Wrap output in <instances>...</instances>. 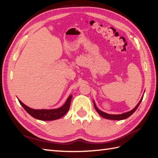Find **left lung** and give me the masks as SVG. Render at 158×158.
I'll return each mask as SVG.
<instances>
[{
  "label": "left lung",
  "mask_w": 158,
  "mask_h": 158,
  "mask_svg": "<svg viewBox=\"0 0 158 158\" xmlns=\"http://www.w3.org/2000/svg\"><path fill=\"white\" fill-rule=\"evenodd\" d=\"M143 98V97H142L141 100H140V102L138 103V105H137L132 110H130V111L125 113L121 114V115H110V114H107L106 113H104V112L101 111V110H99L98 108H97V106H96V104H95L94 102V105L95 109L97 110V112L99 113V115L101 117H104V118L108 119H112V120H122V119H125L127 118V117H129L130 115H132V114L135 112V110L139 107L140 102H141Z\"/></svg>",
  "instance_id": "obj_1"
}]
</instances>
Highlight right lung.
I'll return each mask as SVG.
<instances>
[{
    "label": "right lung",
    "mask_w": 158,
    "mask_h": 158,
    "mask_svg": "<svg viewBox=\"0 0 158 158\" xmlns=\"http://www.w3.org/2000/svg\"><path fill=\"white\" fill-rule=\"evenodd\" d=\"M73 96H69V97L67 99L66 102H65L62 107L60 108L56 109H33L30 108V107L25 105L24 104L22 103L19 100V102L21 104V105L23 106V108L24 109L26 112L28 114H30L32 117H34L35 119H37L39 120L43 121H52L60 119V117H63L65 114L69 111L70 106V102H71Z\"/></svg>",
    "instance_id": "add662e5"
}]
</instances>
